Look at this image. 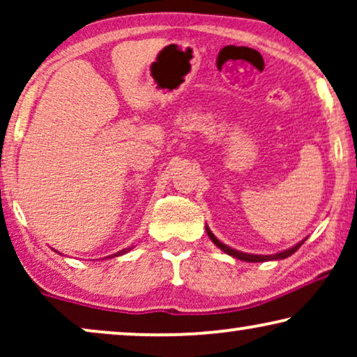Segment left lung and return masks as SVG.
Returning <instances> with one entry per match:
<instances>
[{
  "mask_svg": "<svg viewBox=\"0 0 357 357\" xmlns=\"http://www.w3.org/2000/svg\"><path fill=\"white\" fill-rule=\"evenodd\" d=\"M206 234L209 236V238L214 242V245H218L219 248H221L222 252H226L227 255H231L234 258H237V260H242V261H253V263H260V261H270V260H282V258H287L291 257L292 253L297 252L301 248L302 243H304V241L297 243V245L287 248V250L284 252H280V253H275V255H253V253H243V252H238V250H234V248L224 245V243L221 241H218L216 237H214V234L209 231V227L206 226Z\"/></svg>",
  "mask_w": 357,
  "mask_h": 357,
  "instance_id": "1",
  "label": "left lung"
}]
</instances>
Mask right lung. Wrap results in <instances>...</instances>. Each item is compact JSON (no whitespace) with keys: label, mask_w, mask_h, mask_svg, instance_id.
Here are the masks:
<instances>
[{"label":"right lung","mask_w":357,"mask_h":357,"mask_svg":"<svg viewBox=\"0 0 357 357\" xmlns=\"http://www.w3.org/2000/svg\"><path fill=\"white\" fill-rule=\"evenodd\" d=\"M131 248H123V250H120V252H116V253H114V255H110V257H105V258H114V257H120V255H125L126 252H130Z\"/></svg>","instance_id":"right-lung-1"}]
</instances>
